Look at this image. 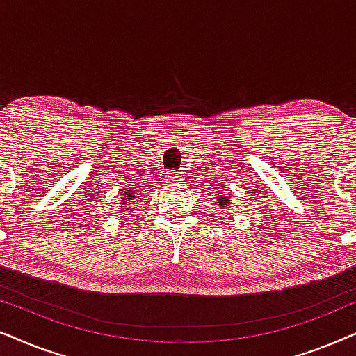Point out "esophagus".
<instances>
[{
    "instance_id": "34e87169",
    "label": "esophagus",
    "mask_w": 356,
    "mask_h": 356,
    "mask_svg": "<svg viewBox=\"0 0 356 356\" xmlns=\"http://www.w3.org/2000/svg\"><path fill=\"white\" fill-rule=\"evenodd\" d=\"M168 181L175 184V186H182V184H184V182H182L184 177H182V174H179V172H169Z\"/></svg>"
}]
</instances>
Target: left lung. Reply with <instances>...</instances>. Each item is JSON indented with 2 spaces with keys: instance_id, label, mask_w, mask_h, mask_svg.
<instances>
[{
  "instance_id": "left-lung-1",
  "label": "left lung",
  "mask_w": 356,
  "mask_h": 356,
  "mask_svg": "<svg viewBox=\"0 0 356 356\" xmlns=\"http://www.w3.org/2000/svg\"><path fill=\"white\" fill-rule=\"evenodd\" d=\"M220 182H221V181H220ZM218 188H220V191H215L216 203H220V207H222V208L229 207V205H231V198H229L231 193L227 192V188H229V187H227V186L221 187V186H220Z\"/></svg>"
}]
</instances>
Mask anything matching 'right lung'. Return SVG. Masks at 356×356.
Segmentation results:
<instances>
[{"mask_svg":"<svg viewBox=\"0 0 356 356\" xmlns=\"http://www.w3.org/2000/svg\"><path fill=\"white\" fill-rule=\"evenodd\" d=\"M123 192H125V193H122V195H123L122 197V203H125V205H129V203H131V202H136L141 197V192H140L138 187L123 188ZM129 210H131V208H129Z\"/></svg>","mask_w":356,"mask_h":356,"instance_id":"1","label":"right lung"}]
</instances>
